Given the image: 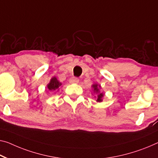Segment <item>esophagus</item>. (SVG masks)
<instances>
[{"label": "esophagus", "instance_id": "esophagus-1", "mask_svg": "<svg viewBox=\"0 0 158 158\" xmlns=\"http://www.w3.org/2000/svg\"><path fill=\"white\" fill-rule=\"evenodd\" d=\"M69 82H70V83H76V84H77V83H78L79 79L77 78V77H71V78L69 80Z\"/></svg>", "mask_w": 158, "mask_h": 158}]
</instances>
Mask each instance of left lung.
<instances>
[{"instance_id": "obj_1", "label": "left lung", "mask_w": 158, "mask_h": 158, "mask_svg": "<svg viewBox=\"0 0 158 158\" xmlns=\"http://www.w3.org/2000/svg\"><path fill=\"white\" fill-rule=\"evenodd\" d=\"M101 86L99 85L98 84H93V85H92V87L93 88L94 93L98 94V99H97V102H100L102 101V98L104 97L103 93H99V88Z\"/></svg>"}]
</instances>
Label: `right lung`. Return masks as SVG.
<instances>
[{
    "label": "right lung",
    "instance_id": "right-lung-1",
    "mask_svg": "<svg viewBox=\"0 0 158 158\" xmlns=\"http://www.w3.org/2000/svg\"><path fill=\"white\" fill-rule=\"evenodd\" d=\"M61 82L58 81L56 77H53L49 82V83L47 85V87L48 90L51 92L58 91L59 89V87L61 85Z\"/></svg>",
    "mask_w": 158,
    "mask_h": 158
}]
</instances>
